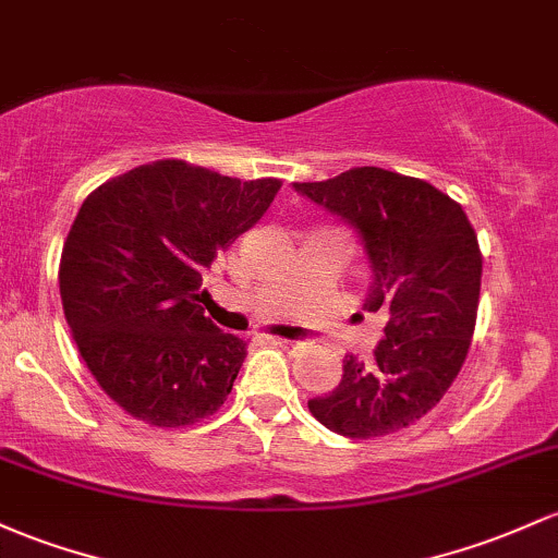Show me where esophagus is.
Segmentation results:
<instances>
[{"instance_id": "1", "label": "esophagus", "mask_w": 558, "mask_h": 558, "mask_svg": "<svg viewBox=\"0 0 558 558\" xmlns=\"http://www.w3.org/2000/svg\"><path fill=\"white\" fill-rule=\"evenodd\" d=\"M272 341L275 347H286V349H293V347H299V341H293V339H280V336H272Z\"/></svg>"}]
</instances>
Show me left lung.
<instances>
[{"label":"left lung","mask_w":558,"mask_h":558,"mask_svg":"<svg viewBox=\"0 0 558 558\" xmlns=\"http://www.w3.org/2000/svg\"><path fill=\"white\" fill-rule=\"evenodd\" d=\"M293 190L354 230L371 267L363 307L387 317L376 363L347 354L339 387L310 400V413L341 437L400 432L442 400L469 354L482 283L476 232L442 190L378 167Z\"/></svg>","instance_id":"obj_1"}]
</instances>
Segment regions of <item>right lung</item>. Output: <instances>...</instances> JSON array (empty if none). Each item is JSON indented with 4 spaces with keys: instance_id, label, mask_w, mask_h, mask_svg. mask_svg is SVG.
I'll return each mask as SVG.
<instances>
[{
    "instance_id": "add662e5",
    "label": "right lung",
    "mask_w": 558,
    "mask_h": 558,
    "mask_svg": "<svg viewBox=\"0 0 558 558\" xmlns=\"http://www.w3.org/2000/svg\"><path fill=\"white\" fill-rule=\"evenodd\" d=\"M280 185L153 161L82 204L60 259L63 312L92 376L134 418L187 426L228 400L246 341L195 302L217 254L265 217Z\"/></svg>"
}]
</instances>
